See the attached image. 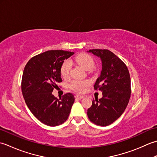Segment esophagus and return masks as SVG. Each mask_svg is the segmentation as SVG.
Instances as JSON below:
<instances>
[{"mask_svg": "<svg viewBox=\"0 0 157 157\" xmlns=\"http://www.w3.org/2000/svg\"><path fill=\"white\" fill-rule=\"evenodd\" d=\"M75 98L76 99H78V100H81V99H82V98H84V96H81V95H75Z\"/></svg>", "mask_w": 157, "mask_h": 157, "instance_id": "esophagus-1", "label": "esophagus"}]
</instances>
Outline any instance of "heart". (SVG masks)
I'll list each match as a JSON object with an SVG mask.
<instances>
[{
  "label": "heart",
  "mask_w": 157,
  "mask_h": 157,
  "mask_svg": "<svg viewBox=\"0 0 157 157\" xmlns=\"http://www.w3.org/2000/svg\"><path fill=\"white\" fill-rule=\"evenodd\" d=\"M74 61L86 70L92 69L95 65L94 59L92 56L88 54H86V53H81V54L76 56ZM71 66V62L69 60H65L63 63L61 67V74L63 78H68ZM89 84L90 82L88 80H81V79H73L70 84V87L75 92H83L86 90V88L88 87Z\"/></svg>",
  "instance_id": "b5f03b06"
}]
</instances>
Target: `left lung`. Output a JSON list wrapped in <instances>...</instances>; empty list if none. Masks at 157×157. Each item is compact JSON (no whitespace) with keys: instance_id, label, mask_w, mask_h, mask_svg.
<instances>
[{"instance_id":"1","label":"left lung","mask_w":157,"mask_h":157,"mask_svg":"<svg viewBox=\"0 0 157 157\" xmlns=\"http://www.w3.org/2000/svg\"><path fill=\"white\" fill-rule=\"evenodd\" d=\"M89 52L101 58L102 71L94 88L102 92V97L93 100L87 115L90 121L107 126L124 112L131 95V79L125 64L106 49H92Z\"/></svg>"}]
</instances>
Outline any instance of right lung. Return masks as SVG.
<instances>
[{"label":"right lung","instance_id":"1","mask_svg":"<svg viewBox=\"0 0 157 157\" xmlns=\"http://www.w3.org/2000/svg\"><path fill=\"white\" fill-rule=\"evenodd\" d=\"M74 54L63 50H51L32 57L26 64L21 79V91L28 107L42 123L56 126L69 115L75 98L67 93L57 99L52 94L62 82L61 67Z\"/></svg>","mask_w":157,"mask_h":157}]
</instances>
